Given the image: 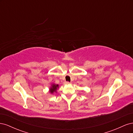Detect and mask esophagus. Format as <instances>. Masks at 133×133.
Returning a JSON list of instances; mask_svg holds the SVG:
<instances>
[{"label":"esophagus","mask_w":133,"mask_h":133,"mask_svg":"<svg viewBox=\"0 0 133 133\" xmlns=\"http://www.w3.org/2000/svg\"><path fill=\"white\" fill-rule=\"evenodd\" d=\"M65 84H70V83L69 82H65Z\"/></svg>","instance_id":"obj_1"}]
</instances>
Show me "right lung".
I'll list each match as a JSON object with an SVG mask.
<instances>
[{
	"label": "right lung",
	"instance_id": "right-lung-1",
	"mask_svg": "<svg viewBox=\"0 0 133 133\" xmlns=\"http://www.w3.org/2000/svg\"><path fill=\"white\" fill-rule=\"evenodd\" d=\"M58 85H55V84H53L51 85V88L50 89V92L51 93H53L54 92L56 91V90H57V88H58Z\"/></svg>",
	"mask_w": 133,
	"mask_h": 133
}]
</instances>
